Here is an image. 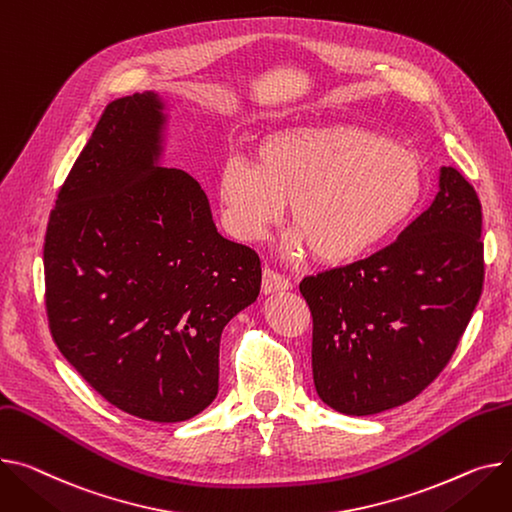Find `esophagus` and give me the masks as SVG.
Listing matches in <instances>:
<instances>
[{
	"label": "esophagus",
	"mask_w": 512,
	"mask_h": 512,
	"mask_svg": "<svg viewBox=\"0 0 512 512\" xmlns=\"http://www.w3.org/2000/svg\"><path fill=\"white\" fill-rule=\"evenodd\" d=\"M292 284L288 278L280 276L278 271L265 267L263 269V280H261V290L263 294H276V292H284V290H290Z\"/></svg>",
	"instance_id": "34e87169"
}]
</instances>
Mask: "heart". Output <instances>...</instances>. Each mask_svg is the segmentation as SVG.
I'll use <instances>...</instances> for the list:
<instances>
[{"mask_svg": "<svg viewBox=\"0 0 512 512\" xmlns=\"http://www.w3.org/2000/svg\"><path fill=\"white\" fill-rule=\"evenodd\" d=\"M426 168L389 135L360 125H300L267 135L255 164L230 156L218 201L230 234L257 243L290 203L288 255L313 249L323 263H350L385 245L420 210Z\"/></svg>", "mask_w": 512, "mask_h": 512, "instance_id": "1", "label": "heart"}]
</instances>
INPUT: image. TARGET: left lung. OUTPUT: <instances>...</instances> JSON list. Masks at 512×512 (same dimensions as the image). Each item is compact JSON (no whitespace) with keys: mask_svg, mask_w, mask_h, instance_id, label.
I'll return each instance as SVG.
<instances>
[{"mask_svg":"<svg viewBox=\"0 0 512 512\" xmlns=\"http://www.w3.org/2000/svg\"><path fill=\"white\" fill-rule=\"evenodd\" d=\"M480 236L478 193L442 166L432 206L393 245L300 282L323 403L346 416L381 414L438 377L482 296Z\"/></svg>","mask_w":512,"mask_h":512,"instance_id":"obj_1","label":"left lung"}]
</instances>
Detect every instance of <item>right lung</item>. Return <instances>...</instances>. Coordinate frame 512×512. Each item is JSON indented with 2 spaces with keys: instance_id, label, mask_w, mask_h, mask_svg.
Masks as SVG:
<instances>
[{
  "instance_id": "obj_1",
  "label": "right lung",
  "mask_w": 512,
  "mask_h": 512,
  "mask_svg": "<svg viewBox=\"0 0 512 512\" xmlns=\"http://www.w3.org/2000/svg\"><path fill=\"white\" fill-rule=\"evenodd\" d=\"M166 102L113 100L67 175L45 236L51 335L135 418L183 422L216 399L220 335L259 296L253 249L224 238L199 183L162 164Z\"/></svg>"
}]
</instances>
